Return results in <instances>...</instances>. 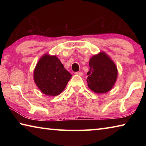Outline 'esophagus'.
Wrapping results in <instances>:
<instances>
[{
	"mask_svg": "<svg viewBox=\"0 0 146 146\" xmlns=\"http://www.w3.org/2000/svg\"><path fill=\"white\" fill-rule=\"evenodd\" d=\"M76 75H79V76H82V72H81V71H78V72H76L75 73Z\"/></svg>",
	"mask_w": 146,
	"mask_h": 146,
	"instance_id": "1",
	"label": "esophagus"
}]
</instances>
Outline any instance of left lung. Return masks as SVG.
I'll return each mask as SVG.
<instances>
[{
	"mask_svg": "<svg viewBox=\"0 0 146 146\" xmlns=\"http://www.w3.org/2000/svg\"><path fill=\"white\" fill-rule=\"evenodd\" d=\"M90 71L87 75L88 86L97 93L108 92L117 80V66L104 53L94 55L90 60Z\"/></svg>",
	"mask_w": 146,
	"mask_h": 146,
	"instance_id": "obj_1",
	"label": "left lung"
}]
</instances>
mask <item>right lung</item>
<instances>
[{
	"instance_id": "right-lung-1",
	"label": "right lung",
	"mask_w": 146,
	"mask_h": 146,
	"mask_svg": "<svg viewBox=\"0 0 146 146\" xmlns=\"http://www.w3.org/2000/svg\"><path fill=\"white\" fill-rule=\"evenodd\" d=\"M56 56L45 55L39 60L34 71L35 82L46 95L56 96L65 89L71 78Z\"/></svg>"
}]
</instances>
